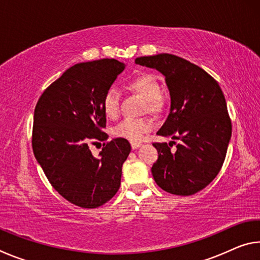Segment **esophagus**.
<instances>
[{"instance_id":"1","label":"esophagus","mask_w":260,"mask_h":260,"mask_svg":"<svg viewBox=\"0 0 260 260\" xmlns=\"http://www.w3.org/2000/svg\"><path fill=\"white\" fill-rule=\"evenodd\" d=\"M131 147H132V149H138L139 147H141V142H138V141H132L131 142Z\"/></svg>"}]
</instances>
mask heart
Segmentation results:
<instances>
[{
  "label": "heart",
  "mask_w": 260,
  "mask_h": 260,
  "mask_svg": "<svg viewBox=\"0 0 260 260\" xmlns=\"http://www.w3.org/2000/svg\"><path fill=\"white\" fill-rule=\"evenodd\" d=\"M132 90L146 100L144 110L150 112H159L164 108L165 101L160 94V83L152 74H141L132 79L128 83ZM120 95L116 88H109L102 99V109L105 116L116 118L119 113ZM153 128V122L150 118H126L116 125L112 129V134L117 138H124L132 141H139L143 134Z\"/></svg>",
  "instance_id": "obj_1"
}]
</instances>
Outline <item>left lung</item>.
Here are the masks:
<instances>
[{
  "mask_svg": "<svg viewBox=\"0 0 260 260\" xmlns=\"http://www.w3.org/2000/svg\"><path fill=\"white\" fill-rule=\"evenodd\" d=\"M135 63L165 77L171 110L157 134L180 141L175 151H171L174 141L152 143L158 151L152 177L162 190L193 195L212 182L226 158L232 121L221 88L203 69L179 56H143Z\"/></svg>",
  "mask_w": 260,
  "mask_h": 260,
  "instance_id": "left-lung-1",
  "label": "left lung"
}]
</instances>
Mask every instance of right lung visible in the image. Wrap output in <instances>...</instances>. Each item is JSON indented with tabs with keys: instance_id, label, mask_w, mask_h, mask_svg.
Segmentation results:
<instances>
[{
	"instance_id": "add662e5",
	"label": "right lung",
	"mask_w": 260,
	"mask_h": 260,
	"mask_svg": "<svg viewBox=\"0 0 260 260\" xmlns=\"http://www.w3.org/2000/svg\"><path fill=\"white\" fill-rule=\"evenodd\" d=\"M124 69L113 58L73 65L35 105L34 156L59 195L80 208H99L120 187L128 141L117 138L103 143L100 157L93 156L89 146L108 139L102 99Z\"/></svg>"
}]
</instances>
